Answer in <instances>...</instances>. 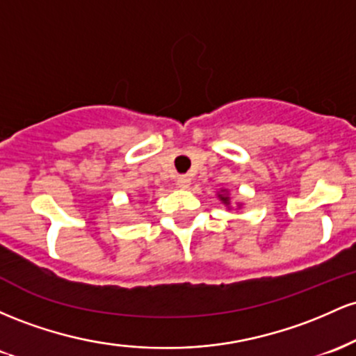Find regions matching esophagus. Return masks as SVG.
Returning <instances> with one entry per match:
<instances>
[{
	"instance_id": "obj_1",
	"label": "esophagus",
	"mask_w": 356,
	"mask_h": 356,
	"mask_svg": "<svg viewBox=\"0 0 356 356\" xmlns=\"http://www.w3.org/2000/svg\"><path fill=\"white\" fill-rule=\"evenodd\" d=\"M177 185L183 190L188 188V186L191 185V178L188 177V175H181V177H178V179H177Z\"/></svg>"
}]
</instances>
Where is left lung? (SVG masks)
I'll return each mask as SVG.
<instances>
[{"label": "left lung", "mask_w": 356, "mask_h": 356, "mask_svg": "<svg viewBox=\"0 0 356 356\" xmlns=\"http://www.w3.org/2000/svg\"><path fill=\"white\" fill-rule=\"evenodd\" d=\"M220 191H222V193H218V198H220V202L223 203V205L230 207V197L227 195V191L225 190H220Z\"/></svg>", "instance_id": "obj_1"}]
</instances>
